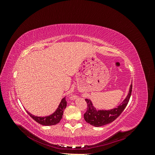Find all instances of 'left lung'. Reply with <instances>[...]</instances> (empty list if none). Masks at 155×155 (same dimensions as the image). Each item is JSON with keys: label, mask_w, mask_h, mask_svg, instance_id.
<instances>
[{"label": "left lung", "mask_w": 155, "mask_h": 155, "mask_svg": "<svg viewBox=\"0 0 155 155\" xmlns=\"http://www.w3.org/2000/svg\"><path fill=\"white\" fill-rule=\"evenodd\" d=\"M132 87L133 85H130L127 95L121 104L112 109H96L91 100L85 99L87 104V110L84 114V119L87 123L94 127H100L112 122L121 114L127 105L132 92Z\"/></svg>", "instance_id": "obj_1"}]
</instances>
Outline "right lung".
Segmentation results:
<instances>
[{
	"instance_id": "obj_1",
	"label": "right lung",
	"mask_w": 155,
	"mask_h": 155,
	"mask_svg": "<svg viewBox=\"0 0 155 155\" xmlns=\"http://www.w3.org/2000/svg\"><path fill=\"white\" fill-rule=\"evenodd\" d=\"M67 107V101L65 100V97L63 98L61 101L60 104L58 107V109L55 110V111L53 114H51L47 116L44 117H39V116H35L34 115L31 114L30 112H27L30 117L34 119L37 123H39L45 126H50V125H54L58 124L60 120L62 119L63 112Z\"/></svg>"
}]
</instances>
